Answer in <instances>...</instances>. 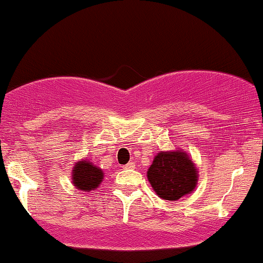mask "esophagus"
<instances>
[{
	"instance_id": "34e87169",
	"label": "esophagus",
	"mask_w": 263,
	"mask_h": 263,
	"mask_svg": "<svg viewBox=\"0 0 263 263\" xmlns=\"http://www.w3.org/2000/svg\"><path fill=\"white\" fill-rule=\"evenodd\" d=\"M135 163L134 162H128L127 163V164H126V165H123V170H134V168H135Z\"/></svg>"
}]
</instances>
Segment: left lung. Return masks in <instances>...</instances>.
Here are the masks:
<instances>
[{"instance_id":"obj_1","label":"left lung","mask_w":263,"mask_h":263,"mask_svg":"<svg viewBox=\"0 0 263 263\" xmlns=\"http://www.w3.org/2000/svg\"><path fill=\"white\" fill-rule=\"evenodd\" d=\"M147 178L159 198L176 201L194 192L199 171L192 157L182 149L161 151L153 158Z\"/></svg>"}]
</instances>
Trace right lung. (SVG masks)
<instances>
[{
	"label": "right lung",
	"mask_w": 263,
	"mask_h": 263,
	"mask_svg": "<svg viewBox=\"0 0 263 263\" xmlns=\"http://www.w3.org/2000/svg\"><path fill=\"white\" fill-rule=\"evenodd\" d=\"M104 179V171L92 164L90 159H79L71 171V183L78 190L91 192L99 188Z\"/></svg>",
	"instance_id": "obj_1"
}]
</instances>
